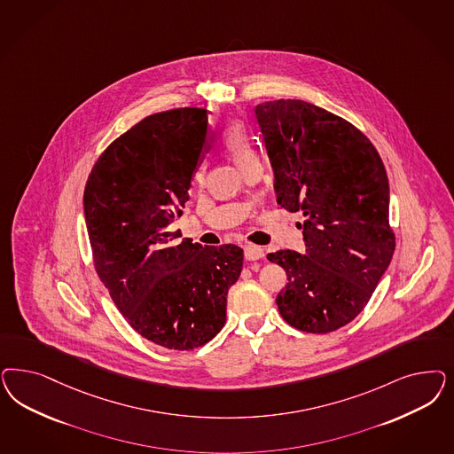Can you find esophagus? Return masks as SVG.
<instances>
[{
  "label": "esophagus",
  "instance_id": "esophagus-1",
  "mask_svg": "<svg viewBox=\"0 0 454 454\" xmlns=\"http://www.w3.org/2000/svg\"><path fill=\"white\" fill-rule=\"evenodd\" d=\"M244 255H246L247 261H259V259L263 257V249L259 247V246L249 244V246L244 247Z\"/></svg>",
  "mask_w": 454,
  "mask_h": 454
}]
</instances>
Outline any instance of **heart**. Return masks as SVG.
<instances>
[{
  "label": "heart",
  "instance_id": "1",
  "mask_svg": "<svg viewBox=\"0 0 454 454\" xmlns=\"http://www.w3.org/2000/svg\"><path fill=\"white\" fill-rule=\"evenodd\" d=\"M222 145L232 155L240 168H246L252 161L259 160V153L247 127L240 121L227 125L222 132ZM202 172H195V180H200Z\"/></svg>",
  "mask_w": 454,
  "mask_h": 454
}]
</instances>
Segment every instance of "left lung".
<instances>
[{
	"label": "left lung",
	"mask_w": 454,
	"mask_h": 454,
	"mask_svg": "<svg viewBox=\"0 0 454 454\" xmlns=\"http://www.w3.org/2000/svg\"><path fill=\"white\" fill-rule=\"evenodd\" d=\"M255 115L278 204L304 219L306 254H267L289 278L278 312L299 331L333 333L366 308L395 254L384 163L364 133L312 103H261Z\"/></svg>",
	"instance_id": "left-lung-1"
}]
</instances>
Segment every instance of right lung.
I'll list each match as a JSON object with an SVG mask.
<instances>
[{"label":"right lung","mask_w":454,"mask_h":454,"mask_svg":"<svg viewBox=\"0 0 454 454\" xmlns=\"http://www.w3.org/2000/svg\"><path fill=\"white\" fill-rule=\"evenodd\" d=\"M207 137L205 108L148 115L95 161L83 195L93 265L118 310L142 337L192 351L219 334L227 293L242 272L234 244L176 242Z\"/></svg>","instance_id":"1"}]
</instances>
